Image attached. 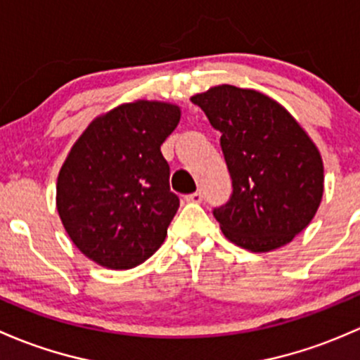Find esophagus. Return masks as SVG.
Returning a JSON list of instances; mask_svg holds the SVG:
<instances>
[{
	"label": "esophagus",
	"instance_id": "obj_1",
	"mask_svg": "<svg viewBox=\"0 0 360 360\" xmlns=\"http://www.w3.org/2000/svg\"><path fill=\"white\" fill-rule=\"evenodd\" d=\"M185 201H188V202H201L202 201V192L201 191H195V192H192V194H187V195H185Z\"/></svg>",
	"mask_w": 360,
	"mask_h": 360
}]
</instances>
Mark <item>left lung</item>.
<instances>
[{"label":"left lung","instance_id":"obj_1","mask_svg":"<svg viewBox=\"0 0 360 360\" xmlns=\"http://www.w3.org/2000/svg\"><path fill=\"white\" fill-rule=\"evenodd\" d=\"M191 100L221 133L234 187L231 201L213 211L224 236L253 253L286 246L322 201L317 146L279 102L257 90L218 84Z\"/></svg>","mask_w":360,"mask_h":360}]
</instances>
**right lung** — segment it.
<instances>
[{
  "mask_svg": "<svg viewBox=\"0 0 360 360\" xmlns=\"http://www.w3.org/2000/svg\"><path fill=\"white\" fill-rule=\"evenodd\" d=\"M180 107L135 100L100 114L70 147L57 179V211L77 250L128 270L165 243L180 201L161 154Z\"/></svg>",
  "mask_w": 360,
  "mask_h": 360,
  "instance_id": "obj_1",
  "label": "right lung"
}]
</instances>
